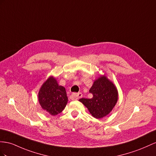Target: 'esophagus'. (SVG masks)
Listing matches in <instances>:
<instances>
[{"label": "esophagus", "instance_id": "34e87169", "mask_svg": "<svg viewBox=\"0 0 156 156\" xmlns=\"http://www.w3.org/2000/svg\"><path fill=\"white\" fill-rule=\"evenodd\" d=\"M71 97L75 99H78L82 97V93H73L71 95Z\"/></svg>", "mask_w": 156, "mask_h": 156}]
</instances>
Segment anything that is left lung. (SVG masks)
I'll return each mask as SVG.
<instances>
[{"label": "left lung", "instance_id": "1", "mask_svg": "<svg viewBox=\"0 0 156 156\" xmlns=\"http://www.w3.org/2000/svg\"><path fill=\"white\" fill-rule=\"evenodd\" d=\"M90 92L93 94L92 98H82L79 101L96 119H101L109 115L118 100L117 87L105 75H101L95 80Z\"/></svg>", "mask_w": 156, "mask_h": 156}]
</instances>
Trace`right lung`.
<instances>
[{"label":"right lung","instance_id":"right-lung-1","mask_svg":"<svg viewBox=\"0 0 156 156\" xmlns=\"http://www.w3.org/2000/svg\"><path fill=\"white\" fill-rule=\"evenodd\" d=\"M38 101L44 111L53 116L57 115L65 108L68 102L65 87L59 86L55 77L49 76L39 89Z\"/></svg>","mask_w":156,"mask_h":156}]
</instances>
